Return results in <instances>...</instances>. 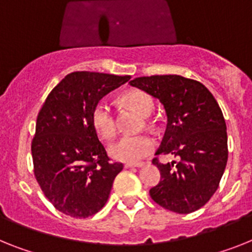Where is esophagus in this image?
<instances>
[{
  "label": "esophagus",
  "mask_w": 252,
  "mask_h": 252,
  "mask_svg": "<svg viewBox=\"0 0 252 252\" xmlns=\"http://www.w3.org/2000/svg\"><path fill=\"white\" fill-rule=\"evenodd\" d=\"M143 165H145V162H126L124 164L126 168H141Z\"/></svg>",
  "instance_id": "1"
}]
</instances>
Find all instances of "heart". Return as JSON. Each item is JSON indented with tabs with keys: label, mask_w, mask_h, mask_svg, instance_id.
I'll return each instance as SVG.
<instances>
[{
	"label": "heart",
	"mask_w": 252,
	"mask_h": 252,
	"mask_svg": "<svg viewBox=\"0 0 252 252\" xmlns=\"http://www.w3.org/2000/svg\"><path fill=\"white\" fill-rule=\"evenodd\" d=\"M122 101L126 106L136 110L143 116L151 115L155 109V102L149 94L141 90H129L124 92ZM92 123L98 136L102 139L110 141L116 134V119L109 102L101 100L94 105L92 110ZM155 149V141L147 134L139 136H124L110 146V155L114 158L124 162H137L145 156L151 154Z\"/></svg>",
	"instance_id": "heart-1"
}]
</instances>
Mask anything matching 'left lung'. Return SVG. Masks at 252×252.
<instances>
[{
	"instance_id": "left-lung-1",
	"label": "left lung",
	"mask_w": 252,
	"mask_h": 252,
	"mask_svg": "<svg viewBox=\"0 0 252 252\" xmlns=\"http://www.w3.org/2000/svg\"><path fill=\"white\" fill-rule=\"evenodd\" d=\"M129 84L164 105L168 124L156 155L181 158L172 164L152 160L161 178L150 196L178 214L198 210L219 187L228 160L227 126L217 100L204 84L181 75L139 77Z\"/></svg>"
}]
</instances>
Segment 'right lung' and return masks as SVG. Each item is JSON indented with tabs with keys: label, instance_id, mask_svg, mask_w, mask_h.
<instances>
[{
	"label": "right lung",
	"instance_id": "obj_1",
	"mask_svg": "<svg viewBox=\"0 0 252 252\" xmlns=\"http://www.w3.org/2000/svg\"><path fill=\"white\" fill-rule=\"evenodd\" d=\"M129 75L74 71L51 91L32 141L34 175L59 211L88 218L105 206L122 162H111L92 123L94 105Z\"/></svg>",
	"mask_w": 252,
	"mask_h": 252
}]
</instances>
